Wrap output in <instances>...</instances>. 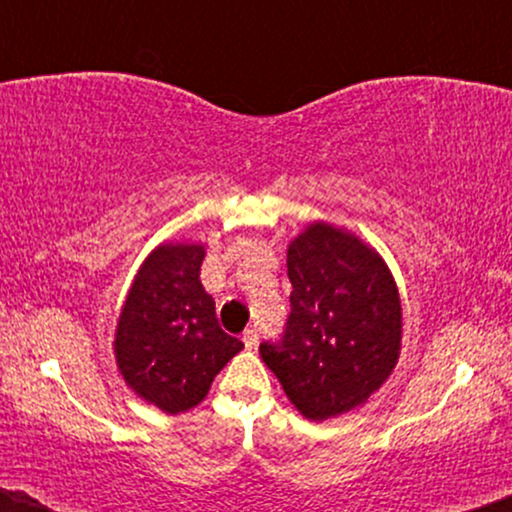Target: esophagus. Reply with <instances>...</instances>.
Returning <instances> with one entry per match:
<instances>
[{
  "mask_svg": "<svg viewBox=\"0 0 512 512\" xmlns=\"http://www.w3.org/2000/svg\"><path fill=\"white\" fill-rule=\"evenodd\" d=\"M242 342H244V347H247V349H256V345H258V333L254 331V328H249V331H244Z\"/></svg>",
  "mask_w": 512,
  "mask_h": 512,
  "instance_id": "34e87169",
  "label": "esophagus"
}]
</instances>
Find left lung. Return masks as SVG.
<instances>
[{
  "instance_id": "obj_1",
  "label": "left lung",
  "mask_w": 512,
  "mask_h": 512,
  "mask_svg": "<svg viewBox=\"0 0 512 512\" xmlns=\"http://www.w3.org/2000/svg\"><path fill=\"white\" fill-rule=\"evenodd\" d=\"M291 314L261 359L300 415L324 422L359 408L401 356L398 286L377 251L326 221L289 244Z\"/></svg>"
}]
</instances>
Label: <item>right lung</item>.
I'll return each mask as SVG.
<instances>
[{
  "label": "right lung",
  "mask_w": 512,
  "mask_h": 512,
  "mask_svg": "<svg viewBox=\"0 0 512 512\" xmlns=\"http://www.w3.org/2000/svg\"><path fill=\"white\" fill-rule=\"evenodd\" d=\"M202 261L205 244H160L144 258L118 314L116 366L139 398L167 415L195 408L244 347L216 321L200 282Z\"/></svg>",
  "instance_id": "right-lung-1"
}]
</instances>
